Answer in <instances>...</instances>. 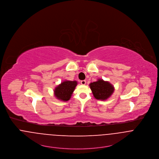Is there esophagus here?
Here are the masks:
<instances>
[{"instance_id": "1", "label": "esophagus", "mask_w": 159, "mask_h": 159, "mask_svg": "<svg viewBox=\"0 0 159 159\" xmlns=\"http://www.w3.org/2000/svg\"><path fill=\"white\" fill-rule=\"evenodd\" d=\"M81 84L82 85H85L86 84V81L85 80H82V81H81Z\"/></svg>"}]
</instances>
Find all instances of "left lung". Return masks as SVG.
<instances>
[{
	"instance_id": "1",
	"label": "left lung",
	"mask_w": 159,
	"mask_h": 159,
	"mask_svg": "<svg viewBox=\"0 0 159 159\" xmlns=\"http://www.w3.org/2000/svg\"><path fill=\"white\" fill-rule=\"evenodd\" d=\"M94 97L97 100H106L109 98L114 91V87L108 81L98 79L89 84Z\"/></svg>"
}]
</instances>
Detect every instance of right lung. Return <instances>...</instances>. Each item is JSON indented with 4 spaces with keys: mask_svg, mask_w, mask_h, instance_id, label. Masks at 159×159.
<instances>
[{
    "mask_svg": "<svg viewBox=\"0 0 159 159\" xmlns=\"http://www.w3.org/2000/svg\"><path fill=\"white\" fill-rule=\"evenodd\" d=\"M77 84L76 81L66 80L63 81L55 89V96L57 99L62 101H69Z\"/></svg>",
    "mask_w": 159,
    "mask_h": 159,
    "instance_id": "obj_1",
    "label": "right lung"
}]
</instances>
